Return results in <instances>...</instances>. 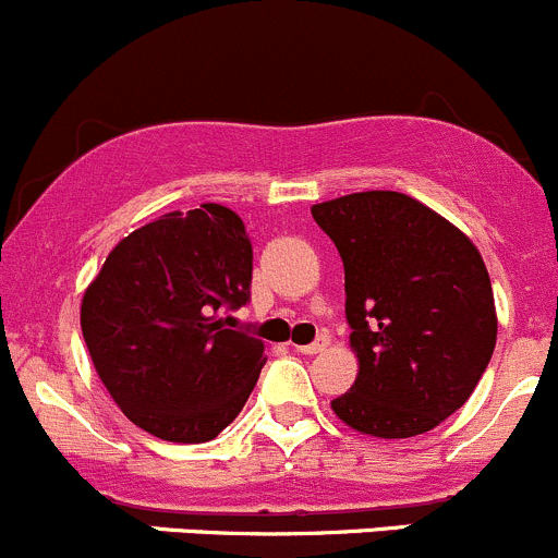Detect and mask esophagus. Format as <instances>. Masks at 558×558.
<instances>
[{
  "instance_id": "34e87169",
  "label": "esophagus",
  "mask_w": 558,
  "mask_h": 558,
  "mask_svg": "<svg viewBox=\"0 0 558 558\" xmlns=\"http://www.w3.org/2000/svg\"><path fill=\"white\" fill-rule=\"evenodd\" d=\"M326 345H329V340H326V337H318V340L311 342V345H300V348H296V351L311 353V356H313V353H320V351H324Z\"/></svg>"
}]
</instances>
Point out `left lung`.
Masks as SVG:
<instances>
[{
	"instance_id": "left-lung-1",
	"label": "left lung",
	"mask_w": 558,
	"mask_h": 558,
	"mask_svg": "<svg viewBox=\"0 0 558 558\" xmlns=\"http://www.w3.org/2000/svg\"><path fill=\"white\" fill-rule=\"evenodd\" d=\"M345 267L359 375L337 418L386 440L435 429L475 391L497 342L492 280L477 247L397 191L313 205Z\"/></svg>"
}]
</instances>
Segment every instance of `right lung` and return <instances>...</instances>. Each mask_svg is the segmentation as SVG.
Returning a JSON list of instances; mask_svg holds the SVG:
<instances>
[{
    "label": "right lung",
    "mask_w": 558,
    "mask_h": 558,
    "mask_svg": "<svg viewBox=\"0 0 558 558\" xmlns=\"http://www.w3.org/2000/svg\"><path fill=\"white\" fill-rule=\"evenodd\" d=\"M253 245L221 205L167 213L112 247L83 296L92 362L132 424L167 442H207L240 415L264 342L232 329L251 302Z\"/></svg>",
    "instance_id": "add662e5"
}]
</instances>
